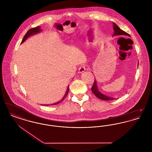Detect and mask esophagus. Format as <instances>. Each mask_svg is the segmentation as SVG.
<instances>
[{
    "instance_id": "1",
    "label": "esophagus",
    "mask_w": 152,
    "mask_h": 152,
    "mask_svg": "<svg viewBox=\"0 0 152 152\" xmlns=\"http://www.w3.org/2000/svg\"><path fill=\"white\" fill-rule=\"evenodd\" d=\"M85 71H86V67L84 65H82L80 66L79 68V72L80 73L84 72Z\"/></svg>"
}]
</instances>
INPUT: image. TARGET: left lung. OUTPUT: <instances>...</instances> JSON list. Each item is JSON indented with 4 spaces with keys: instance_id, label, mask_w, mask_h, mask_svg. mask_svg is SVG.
<instances>
[{
    "instance_id": "8db88e82",
    "label": "left lung",
    "mask_w": 152,
    "mask_h": 152,
    "mask_svg": "<svg viewBox=\"0 0 152 152\" xmlns=\"http://www.w3.org/2000/svg\"><path fill=\"white\" fill-rule=\"evenodd\" d=\"M113 30H114V34L113 35V36H117V35H127V36H130V35L128 34V33L125 32V31H124L123 30L120 29L117 25L115 24V23H113ZM92 91L94 93V94L99 99L102 100H113L115 99V98H112L108 97L105 94H102L101 93L98 88H97V83H96V80H94V83L93 84V86L91 88Z\"/></svg>"
}]
</instances>
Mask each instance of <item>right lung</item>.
<instances>
[{"label": "right lung", "mask_w": 152, "mask_h": 152, "mask_svg": "<svg viewBox=\"0 0 152 152\" xmlns=\"http://www.w3.org/2000/svg\"><path fill=\"white\" fill-rule=\"evenodd\" d=\"M41 32V29H40V26H37V27H35V28H33L29 29V30L27 31V32L26 33V34L24 36V37H23V40H22V43H23L24 42H25V40H26L29 36H31V35H35V34H36L37 33H39V32ZM69 89V86H68V88H67V90H66V91L65 95H64V96L63 97V99H62L60 101H58V102H57L54 103V104H50V105H57L58 104H59V103H60L61 102H62V101H63V100L66 97L67 94H68ZM46 105V106L47 105V106H48V105Z\"/></svg>", "instance_id": "add662e5"}]
</instances>
